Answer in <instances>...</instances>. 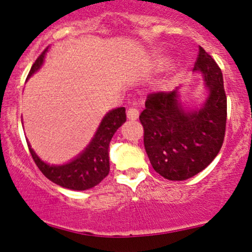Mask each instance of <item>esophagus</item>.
Returning <instances> with one entry per match:
<instances>
[{
	"instance_id": "1",
	"label": "esophagus",
	"mask_w": 252,
	"mask_h": 252,
	"mask_svg": "<svg viewBox=\"0 0 252 252\" xmlns=\"http://www.w3.org/2000/svg\"><path fill=\"white\" fill-rule=\"evenodd\" d=\"M138 117H139V111H138L137 108H128V111H127V118H128V120H137Z\"/></svg>"
}]
</instances>
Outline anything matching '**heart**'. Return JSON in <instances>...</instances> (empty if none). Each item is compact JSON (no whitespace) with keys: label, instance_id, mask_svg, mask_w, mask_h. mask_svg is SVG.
<instances>
[{"label":"heart","instance_id":"b5f03b06","mask_svg":"<svg viewBox=\"0 0 252 252\" xmlns=\"http://www.w3.org/2000/svg\"><path fill=\"white\" fill-rule=\"evenodd\" d=\"M168 64H169V58L166 57V56H162V57L157 59V66L159 67V69H163V67H165Z\"/></svg>","mask_w":252,"mask_h":252}]
</instances>
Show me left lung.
<instances>
[{"label": "left lung", "mask_w": 252, "mask_h": 252, "mask_svg": "<svg viewBox=\"0 0 252 252\" xmlns=\"http://www.w3.org/2000/svg\"><path fill=\"white\" fill-rule=\"evenodd\" d=\"M194 70L202 72L208 89L201 108H183L176 88L149 94L139 115L152 168L170 181L190 179L207 168L224 143L227 98L221 70L201 46Z\"/></svg>", "instance_id": "left-lung-1"}]
</instances>
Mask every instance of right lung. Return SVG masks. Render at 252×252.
Returning a JSON list of instances; mask_svg holds the SVG:
<instances>
[{"instance_id": "obj_1", "label": "right lung", "mask_w": 252, "mask_h": 252, "mask_svg": "<svg viewBox=\"0 0 252 252\" xmlns=\"http://www.w3.org/2000/svg\"><path fill=\"white\" fill-rule=\"evenodd\" d=\"M46 51L47 49L36 58L34 64L31 67L27 80L42 65ZM125 121V107H120L107 113L88 148L80 156L63 165H50L42 162L31 148L30 143H28V149L36 166L50 181L63 188L72 189V190H86L95 187L108 175L109 143L117 129Z\"/></svg>"}]
</instances>
